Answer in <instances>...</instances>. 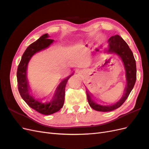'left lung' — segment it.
Masks as SVG:
<instances>
[{"instance_id":"obj_1","label":"left lung","mask_w":149,"mask_h":149,"mask_svg":"<svg viewBox=\"0 0 149 149\" xmlns=\"http://www.w3.org/2000/svg\"><path fill=\"white\" fill-rule=\"evenodd\" d=\"M108 43H109V47L106 51L107 53L117 54L120 56L122 61L124 63L127 85L124 89L123 96L119 101L110 106H103L96 103L93 100L88 91H86L87 99L89 106L93 109L101 112L112 111L118 109L123 105L132 90L136 81L137 70L136 60L133 55V53L129 47L127 43L119 35H116L115 36H112L108 40Z\"/></svg>"}]
</instances>
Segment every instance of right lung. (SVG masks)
<instances>
[{
	"instance_id": "add662e5",
	"label": "right lung",
	"mask_w": 149,
	"mask_h": 149,
	"mask_svg": "<svg viewBox=\"0 0 149 149\" xmlns=\"http://www.w3.org/2000/svg\"><path fill=\"white\" fill-rule=\"evenodd\" d=\"M48 33L43 35L37 41L27 47L22 56V59L17 68V78L18 89L22 99L30 107L44 115H49L60 111L64 104L65 87L68 80L73 74L63 80L57 87L55 94L49 102H42L32 96L30 93V88L26 78V70L31 58L36 53L46 49L53 42V40L48 39Z\"/></svg>"
}]
</instances>
